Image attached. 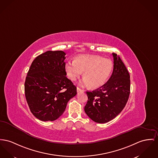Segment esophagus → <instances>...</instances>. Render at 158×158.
<instances>
[{
	"mask_svg": "<svg viewBox=\"0 0 158 158\" xmlns=\"http://www.w3.org/2000/svg\"><path fill=\"white\" fill-rule=\"evenodd\" d=\"M77 93H78V92H83V90H82V89H81L80 88H79V87H77Z\"/></svg>",
	"mask_w": 158,
	"mask_h": 158,
	"instance_id": "esophagus-1",
	"label": "esophagus"
}]
</instances>
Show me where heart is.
Returning <instances> with one entry per match:
<instances>
[{
	"label": "heart",
	"instance_id": "heart-1",
	"mask_svg": "<svg viewBox=\"0 0 158 158\" xmlns=\"http://www.w3.org/2000/svg\"><path fill=\"white\" fill-rule=\"evenodd\" d=\"M113 69V62L99 56L80 55L74 62L66 63L65 70L68 77L75 81L84 72V85H90L92 89H98L107 82Z\"/></svg>",
	"mask_w": 158,
	"mask_h": 158
}]
</instances>
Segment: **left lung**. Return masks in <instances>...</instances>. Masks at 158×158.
Returning <instances> with one entry per match:
<instances>
[{"label":"left lung","mask_w":158,"mask_h":158,"mask_svg":"<svg viewBox=\"0 0 158 158\" xmlns=\"http://www.w3.org/2000/svg\"><path fill=\"white\" fill-rule=\"evenodd\" d=\"M113 71L108 81L92 92H87L84 107L93 121L105 123L114 118L124 108L130 94V75L120 57L113 53Z\"/></svg>","instance_id":"obj_1"}]
</instances>
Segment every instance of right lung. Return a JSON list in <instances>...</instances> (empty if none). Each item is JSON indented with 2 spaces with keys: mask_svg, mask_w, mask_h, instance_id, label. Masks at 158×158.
<instances>
[{
  "mask_svg": "<svg viewBox=\"0 0 158 158\" xmlns=\"http://www.w3.org/2000/svg\"><path fill=\"white\" fill-rule=\"evenodd\" d=\"M63 51H48L33 61L24 83L31 111L42 121H54L64 111L77 94V87L66 77Z\"/></svg>",
  "mask_w": 158,
  "mask_h": 158,
  "instance_id": "add662e5",
  "label": "right lung"
}]
</instances>
